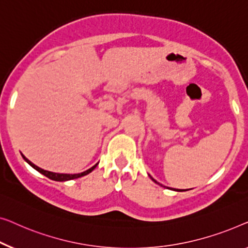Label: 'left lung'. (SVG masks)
Masks as SVG:
<instances>
[{"instance_id": "8db88e82", "label": "left lung", "mask_w": 248, "mask_h": 248, "mask_svg": "<svg viewBox=\"0 0 248 248\" xmlns=\"http://www.w3.org/2000/svg\"><path fill=\"white\" fill-rule=\"evenodd\" d=\"M149 176H151V175H149ZM151 179H152L153 181H154V182H155V183H157V182H156V181H155L154 179H153V177H152V176H151ZM169 189H170V187H169ZM172 190H173V189H172ZM174 191H184V190H179V189H177V190H174Z\"/></svg>"}]
</instances>
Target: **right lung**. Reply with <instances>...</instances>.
Here are the masks:
<instances>
[{
    "label": "right lung",
    "instance_id": "add662e5",
    "mask_svg": "<svg viewBox=\"0 0 248 248\" xmlns=\"http://www.w3.org/2000/svg\"><path fill=\"white\" fill-rule=\"evenodd\" d=\"M23 159L26 160V162L29 164L30 166H32L34 170H37L38 172L44 174L45 176H47L48 179L50 180H54V181H59V182H62V181H69V180H74V179H78V177H82L84 175H88L89 173L92 172V170L95 169V167L97 166V164H95V165L91 167V169H89L88 170H85V172H82V173H78V174H61V173H54V172H49V170H43L40 169V167H38L37 165H34L33 163H31L29 159L24 157V156L22 155Z\"/></svg>",
    "mask_w": 248,
    "mask_h": 248
}]
</instances>
